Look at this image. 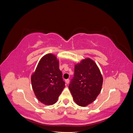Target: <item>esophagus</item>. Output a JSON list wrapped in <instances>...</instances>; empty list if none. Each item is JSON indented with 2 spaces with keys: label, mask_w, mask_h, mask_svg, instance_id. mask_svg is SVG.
Here are the masks:
<instances>
[{
  "label": "esophagus",
  "mask_w": 133,
  "mask_h": 133,
  "mask_svg": "<svg viewBox=\"0 0 133 133\" xmlns=\"http://www.w3.org/2000/svg\"><path fill=\"white\" fill-rule=\"evenodd\" d=\"M65 83L68 84H69V79H66L65 80Z\"/></svg>",
  "instance_id": "34e87169"
}]
</instances>
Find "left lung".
Wrapping results in <instances>:
<instances>
[{
	"mask_svg": "<svg viewBox=\"0 0 133 133\" xmlns=\"http://www.w3.org/2000/svg\"><path fill=\"white\" fill-rule=\"evenodd\" d=\"M103 78L94 60L87 58L75 64L74 75L69 89L75 103L85 107L93 102L101 91Z\"/></svg>",
	"mask_w": 133,
	"mask_h": 133,
	"instance_id": "left-lung-1",
	"label": "left lung"
}]
</instances>
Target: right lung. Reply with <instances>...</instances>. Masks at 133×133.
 Segmentation results:
<instances>
[{"mask_svg":"<svg viewBox=\"0 0 133 133\" xmlns=\"http://www.w3.org/2000/svg\"><path fill=\"white\" fill-rule=\"evenodd\" d=\"M31 82L35 95L41 103L50 105L57 102L65 86L55 55L47 54L41 59L31 76Z\"/></svg>","mask_w":133,"mask_h":133,"instance_id":"right-lung-1","label":"right lung"}]
</instances>
